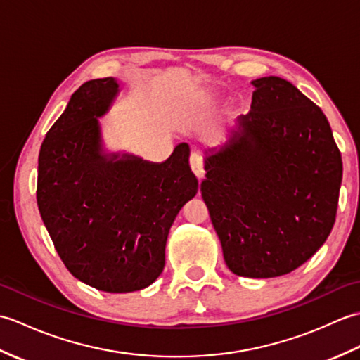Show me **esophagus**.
Listing matches in <instances>:
<instances>
[{
	"mask_svg": "<svg viewBox=\"0 0 360 360\" xmlns=\"http://www.w3.org/2000/svg\"><path fill=\"white\" fill-rule=\"evenodd\" d=\"M190 167H192V170L198 176V178H202L204 176V158L201 153L193 151L192 155H190Z\"/></svg>",
	"mask_w": 360,
	"mask_h": 360,
	"instance_id": "obj_1",
	"label": "esophagus"
}]
</instances>
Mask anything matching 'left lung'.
<instances>
[{
  "label": "left lung",
  "mask_w": 360,
  "mask_h": 360,
  "mask_svg": "<svg viewBox=\"0 0 360 360\" xmlns=\"http://www.w3.org/2000/svg\"><path fill=\"white\" fill-rule=\"evenodd\" d=\"M250 112L205 160L201 184L229 269L271 278L297 269L335 221L342 156L319 106L285 79H257Z\"/></svg>",
  "instance_id": "obj_1"
}]
</instances>
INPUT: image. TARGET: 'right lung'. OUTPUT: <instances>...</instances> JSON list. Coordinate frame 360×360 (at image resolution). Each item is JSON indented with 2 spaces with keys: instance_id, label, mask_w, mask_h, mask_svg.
<instances>
[{
  "instance_id": "add662e5",
  "label": "right lung",
  "mask_w": 360,
  "mask_h": 360,
  "mask_svg": "<svg viewBox=\"0 0 360 360\" xmlns=\"http://www.w3.org/2000/svg\"><path fill=\"white\" fill-rule=\"evenodd\" d=\"M117 86L112 77L96 79L71 96L41 143L37 204L75 278L105 292H133L164 271L168 231L198 179L187 143L162 164L101 155L97 117Z\"/></svg>"
}]
</instances>
